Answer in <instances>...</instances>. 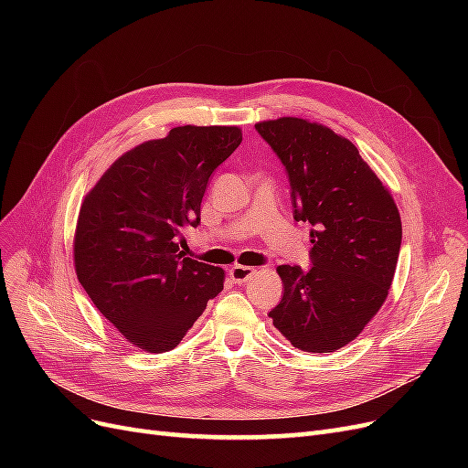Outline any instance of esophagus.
<instances>
[{"label": "esophagus", "instance_id": "1", "mask_svg": "<svg viewBox=\"0 0 468 468\" xmlns=\"http://www.w3.org/2000/svg\"><path fill=\"white\" fill-rule=\"evenodd\" d=\"M253 275H256V269L253 267H248V265H234L230 269V279L234 282H246L250 281Z\"/></svg>", "mask_w": 468, "mask_h": 468}]
</instances>
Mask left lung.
I'll use <instances>...</instances> for the list:
<instances>
[{
	"mask_svg": "<svg viewBox=\"0 0 468 468\" xmlns=\"http://www.w3.org/2000/svg\"><path fill=\"white\" fill-rule=\"evenodd\" d=\"M256 131L285 165L294 220L313 224V265L277 267L285 292L269 316L294 347L332 353L387 299L402 244L399 208L347 138L296 117Z\"/></svg>",
	"mask_w": 468,
	"mask_h": 468,
	"instance_id": "left-lung-1",
	"label": "left lung"
}]
</instances>
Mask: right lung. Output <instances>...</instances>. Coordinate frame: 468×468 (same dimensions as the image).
Listing matches in <instances>:
<instances>
[{"label":"right lung","instance_id":"obj_1","mask_svg":"<svg viewBox=\"0 0 468 468\" xmlns=\"http://www.w3.org/2000/svg\"><path fill=\"white\" fill-rule=\"evenodd\" d=\"M242 143L238 126H176L122 154L81 203L74 261L93 304L136 347L174 349L222 291L224 271L183 256L212 172Z\"/></svg>","mask_w":468,"mask_h":468}]
</instances>
